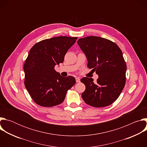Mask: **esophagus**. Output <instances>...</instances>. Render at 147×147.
I'll list each match as a JSON object with an SVG mask.
<instances>
[{
    "mask_svg": "<svg viewBox=\"0 0 147 147\" xmlns=\"http://www.w3.org/2000/svg\"><path fill=\"white\" fill-rule=\"evenodd\" d=\"M76 82H79L80 81V79L79 78H76Z\"/></svg>",
    "mask_w": 147,
    "mask_h": 147,
    "instance_id": "obj_1",
    "label": "esophagus"
}]
</instances>
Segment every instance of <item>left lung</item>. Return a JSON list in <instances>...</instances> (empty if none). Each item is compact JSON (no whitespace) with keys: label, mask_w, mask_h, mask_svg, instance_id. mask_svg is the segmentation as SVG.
I'll use <instances>...</instances> for the list:
<instances>
[{"label":"left lung","mask_w":147,"mask_h":147,"mask_svg":"<svg viewBox=\"0 0 147 147\" xmlns=\"http://www.w3.org/2000/svg\"><path fill=\"white\" fill-rule=\"evenodd\" d=\"M77 44L86 56L87 67L99 77L96 82L92 78L81 79L86 86L82 98L93 107L110 105L118 98L125 83L127 66L121 51L111 40L99 36L80 38Z\"/></svg>","instance_id":"obj_1"}]
</instances>
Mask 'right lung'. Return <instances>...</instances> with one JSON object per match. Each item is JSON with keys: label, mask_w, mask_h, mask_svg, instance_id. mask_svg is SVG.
I'll list each match as a JSON object with an SVG mask.
<instances>
[{"label": "right lung", "mask_w": 147, "mask_h": 147, "mask_svg": "<svg viewBox=\"0 0 147 147\" xmlns=\"http://www.w3.org/2000/svg\"><path fill=\"white\" fill-rule=\"evenodd\" d=\"M77 37L56 36L41 40L29 52L24 65V84L34 101L42 107H52L63 102L67 91L76 83L72 76L64 77L55 66L64 61Z\"/></svg>", "instance_id": "obj_1"}]
</instances>
